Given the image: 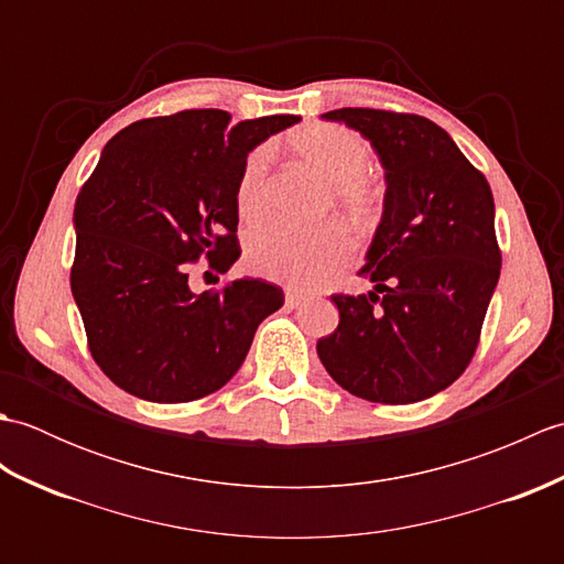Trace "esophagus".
<instances>
[{
  "label": "esophagus",
  "instance_id": "obj_1",
  "mask_svg": "<svg viewBox=\"0 0 564 564\" xmlns=\"http://www.w3.org/2000/svg\"><path fill=\"white\" fill-rule=\"evenodd\" d=\"M303 301H305V295H303L301 291L285 289V305H289V307H297Z\"/></svg>",
  "mask_w": 564,
  "mask_h": 564
}]
</instances>
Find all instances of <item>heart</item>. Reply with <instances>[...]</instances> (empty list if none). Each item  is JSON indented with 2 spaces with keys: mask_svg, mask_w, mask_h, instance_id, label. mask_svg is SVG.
<instances>
[{
  "mask_svg": "<svg viewBox=\"0 0 564 564\" xmlns=\"http://www.w3.org/2000/svg\"><path fill=\"white\" fill-rule=\"evenodd\" d=\"M295 150L310 170H315L332 184L337 206L354 220H370L382 203L380 186L364 174L370 162V150L361 135L344 126L319 123L307 126L291 138ZM267 170L269 152L249 154L237 184V210L245 220H257L267 206ZM354 251V239L339 223L319 227L263 225L247 237V267L269 281L315 289L344 269Z\"/></svg>",
  "mask_w": 564,
  "mask_h": 564,
  "instance_id": "1",
  "label": "heart"
}]
</instances>
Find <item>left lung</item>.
Instances as JSON below:
<instances>
[{"instance_id": "obj_1", "label": "left lung", "mask_w": 564, "mask_h": 564, "mask_svg": "<svg viewBox=\"0 0 564 564\" xmlns=\"http://www.w3.org/2000/svg\"><path fill=\"white\" fill-rule=\"evenodd\" d=\"M386 170L382 215L358 275L368 295H332L339 325L317 341L327 373L356 398L410 404L446 390L470 364L501 254L487 178L429 118L337 109Z\"/></svg>"}]
</instances>
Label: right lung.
<instances>
[{
  "label": "right lung",
  "instance_id": "obj_1",
  "mask_svg": "<svg viewBox=\"0 0 564 564\" xmlns=\"http://www.w3.org/2000/svg\"><path fill=\"white\" fill-rule=\"evenodd\" d=\"M297 116L232 123L196 109L123 128L75 203L72 295L94 361L140 400L174 404L220 390L283 305L279 285L237 279L194 293L196 259L225 273L239 259L237 184L249 152Z\"/></svg>",
  "mask_w": 564,
  "mask_h": 564
}]
</instances>
